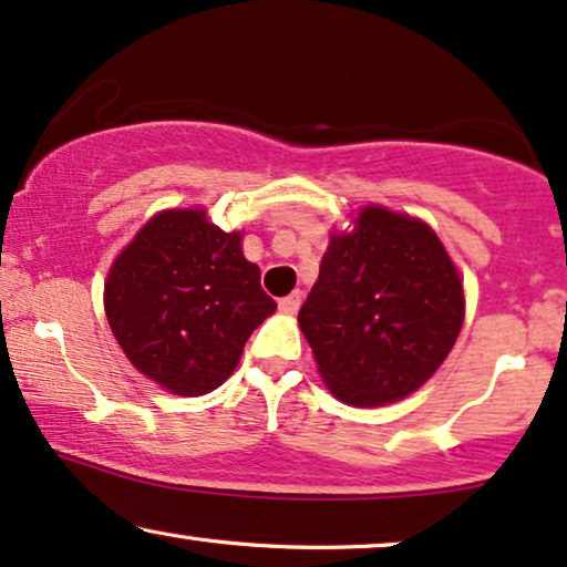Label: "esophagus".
<instances>
[{"label": "esophagus", "mask_w": 567, "mask_h": 567, "mask_svg": "<svg viewBox=\"0 0 567 567\" xmlns=\"http://www.w3.org/2000/svg\"><path fill=\"white\" fill-rule=\"evenodd\" d=\"M300 298H303V292H300V290H292L290 296L279 298V300H277L279 311H282V313H296L298 306H300Z\"/></svg>", "instance_id": "esophagus-1"}]
</instances>
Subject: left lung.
Instances as JSON below:
<instances>
[{
    "instance_id": "8db88e82",
    "label": "left lung",
    "mask_w": 567,
    "mask_h": 567,
    "mask_svg": "<svg viewBox=\"0 0 567 567\" xmlns=\"http://www.w3.org/2000/svg\"><path fill=\"white\" fill-rule=\"evenodd\" d=\"M464 321V288L425 223L365 207L334 236L298 323L331 394L352 406L404 399L437 371Z\"/></svg>"
}]
</instances>
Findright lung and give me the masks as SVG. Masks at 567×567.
Here are the masks:
<instances>
[{
  "mask_svg": "<svg viewBox=\"0 0 567 567\" xmlns=\"http://www.w3.org/2000/svg\"><path fill=\"white\" fill-rule=\"evenodd\" d=\"M275 308L238 233L209 225L202 209L153 217L105 282V316L121 350L181 396L220 386Z\"/></svg>",
  "mask_w": 567,
  "mask_h": 567,
  "instance_id": "obj_1",
  "label": "right lung"
}]
</instances>
